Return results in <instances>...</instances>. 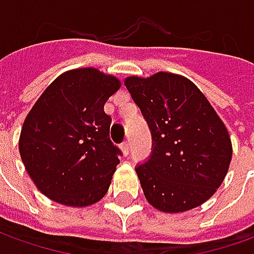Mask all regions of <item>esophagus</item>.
Instances as JSON below:
<instances>
[{"label": "esophagus", "instance_id": "34e87169", "mask_svg": "<svg viewBox=\"0 0 254 254\" xmlns=\"http://www.w3.org/2000/svg\"><path fill=\"white\" fill-rule=\"evenodd\" d=\"M122 150H123V152L126 154V155L130 152V141H128V140H124V141H123Z\"/></svg>", "mask_w": 254, "mask_h": 254}]
</instances>
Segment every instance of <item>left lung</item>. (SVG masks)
I'll return each instance as SVG.
<instances>
[{
  "mask_svg": "<svg viewBox=\"0 0 254 254\" xmlns=\"http://www.w3.org/2000/svg\"><path fill=\"white\" fill-rule=\"evenodd\" d=\"M126 87L151 132V154L135 167L147 200L171 213L202 205L229 170L225 124L199 89L178 74L128 77Z\"/></svg>",
  "mask_w": 254,
  "mask_h": 254,
  "instance_id": "8db88e82",
  "label": "left lung"
}]
</instances>
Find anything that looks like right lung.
<instances>
[{
  "label": "right lung",
  "instance_id": "right-lung-1",
  "mask_svg": "<svg viewBox=\"0 0 254 254\" xmlns=\"http://www.w3.org/2000/svg\"><path fill=\"white\" fill-rule=\"evenodd\" d=\"M120 87L86 67L61 74L25 119L19 154L38 190L67 206L100 200L112 184L122 150L110 140L104 103Z\"/></svg>",
  "mask_w": 254,
  "mask_h": 254
}]
</instances>
